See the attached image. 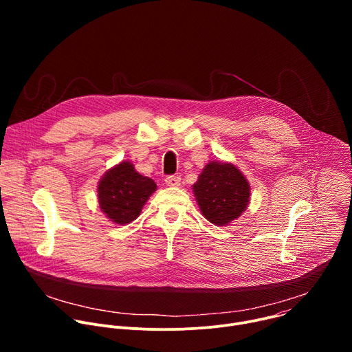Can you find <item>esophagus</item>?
Listing matches in <instances>:
<instances>
[{"instance_id": "obj_1", "label": "esophagus", "mask_w": 352, "mask_h": 352, "mask_svg": "<svg viewBox=\"0 0 352 352\" xmlns=\"http://www.w3.org/2000/svg\"><path fill=\"white\" fill-rule=\"evenodd\" d=\"M166 185L167 186H179L181 185V177H178V175H168L166 178Z\"/></svg>"}]
</instances>
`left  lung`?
<instances>
[{
  "label": "left lung",
  "instance_id": "left-lung-1",
  "mask_svg": "<svg viewBox=\"0 0 352 352\" xmlns=\"http://www.w3.org/2000/svg\"><path fill=\"white\" fill-rule=\"evenodd\" d=\"M193 193L202 214L214 226H226L245 212L250 186L234 164L210 162L193 184Z\"/></svg>",
  "mask_w": 352,
  "mask_h": 352
}]
</instances>
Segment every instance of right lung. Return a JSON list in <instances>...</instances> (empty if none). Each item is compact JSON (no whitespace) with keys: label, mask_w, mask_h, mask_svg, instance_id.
Masks as SVG:
<instances>
[{"label":"right lung","mask_w":352,"mask_h":352,"mask_svg":"<svg viewBox=\"0 0 352 352\" xmlns=\"http://www.w3.org/2000/svg\"><path fill=\"white\" fill-rule=\"evenodd\" d=\"M156 188L152 178L140 175L129 162H122L109 170L98 182L100 209L113 223L128 224L140 214Z\"/></svg>","instance_id":"right-lung-1"}]
</instances>
